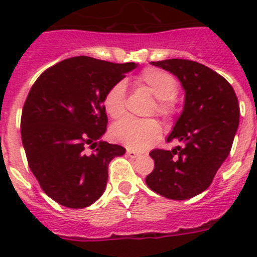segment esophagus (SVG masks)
<instances>
[{
  "label": "esophagus",
  "mask_w": 257,
  "mask_h": 257,
  "mask_svg": "<svg viewBox=\"0 0 257 257\" xmlns=\"http://www.w3.org/2000/svg\"><path fill=\"white\" fill-rule=\"evenodd\" d=\"M126 155H128L129 157H132V159L140 156V153L136 152V151H132V149H126Z\"/></svg>",
  "instance_id": "esophagus-1"
}]
</instances>
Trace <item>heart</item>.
<instances>
[{
	"mask_svg": "<svg viewBox=\"0 0 257 257\" xmlns=\"http://www.w3.org/2000/svg\"><path fill=\"white\" fill-rule=\"evenodd\" d=\"M135 84L147 89L156 97L153 110L164 118H169L175 113L173 97L177 93V81L171 73L157 68H147L135 80ZM105 112L112 118H120L126 109L125 84L118 81L106 90L102 98ZM163 128L155 118L137 120L133 117H124L112 126V136L129 148L144 149L153 144L161 136Z\"/></svg>",
	"mask_w": 257,
	"mask_h": 257,
	"instance_id": "b5f03b06",
	"label": "heart"
}]
</instances>
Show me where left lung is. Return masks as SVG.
Segmentation results:
<instances>
[{
	"label": "left lung",
	"instance_id": "1",
	"mask_svg": "<svg viewBox=\"0 0 257 257\" xmlns=\"http://www.w3.org/2000/svg\"><path fill=\"white\" fill-rule=\"evenodd\" d=\"M152 64L179 78L185 104L168 136V141L180 145L149 153L155 168L145 183L167 199H191L211 185L231 152L239 126V101L231 84L203 64L181 58Z\"/></svg>",
	"mask_w": 257,
	"mask_h": 257
}]
</instances>
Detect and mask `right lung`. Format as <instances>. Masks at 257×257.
<instances>
[{
    "instance_id": "obj_1",
    "label": "right lung",
    "mask_w": 257,
    "mask_h": 257,
    "mask_svg": "<svg viewBox=\"0 0 257 257\" xmlns=\"http://www.w3.org/2000/svg\"><path fill=\"white\" fill-rule=\"evenodd\" d=\"M135 68V62L78 56L48 68L30 89L21 114L22 145L30 171L56 203L85 208L104 193L109 163L125 148L98 140L108 124L102 98Z\"/></svg>"
}]
</instances>
